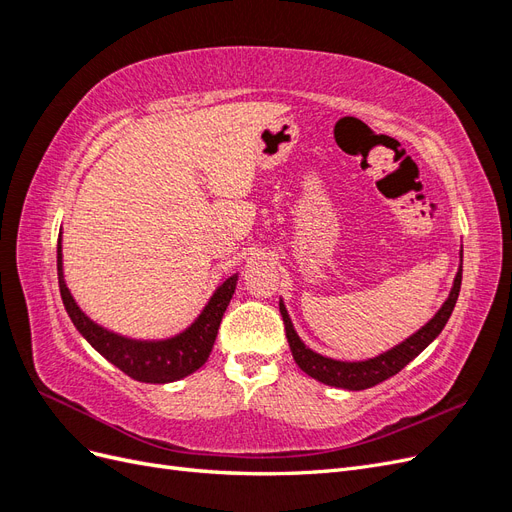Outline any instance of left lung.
<instances>
[{
	"label": "left lung",
	"instance_id": "obj_1",
	"mask_svg": "<svg viewBox=\"0 0 512 512\" xmlns=\"http://www.w3.org/2000/svg\"><path fill=\"white\" fill-rule=\"evenodd\" d=\"M461 271H463V250L459 254V269L455 275V282L451 292H448V299L442 303V307L436 312L425 327L406 337L404 342L393 346L391 350L380 352L378 356H371V359L365 361H339L331 359V356H324L314 352L309 346L303 344V339L299 333L294 331V324L288 316V309L284 301L280 299V314L284 318V327H286V337H288V346L292 350L294 363H297L307 376H312L314 380L335 386V389H348V391H363L371 389L386 378H391L399 374L412 359H416L433 339H436L442 329L446 327L448 318H451L459 290H461Z\"/></svg>",
	"mask_w": 512,
	"mask_h": 512
}]
</instances>
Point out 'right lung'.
I'll return each instance as SVG.
<instances>
[{
    "mask_svg": "<svg viewBox=\"0 0 512 512\" xmlns=\"http://www.w3.org/2000/svg\"><path fill=\"white\" fill-rule=\"evenodd\" d=\"M57 280L66 312L76 331L87 339V344L91 348L98 350L108 363H113L117 369L123 371V374H128L138 382L166 384L194 374V371L203 367L209 359L215 337H218L222 316L232 299V294H235L239 273H232L224 282L218 284L207 305L203 307V312L194 318L190 327H185L181 333L164 339H136L121 335L102 327V324L91 320L83 312L66 284L61 235L57 241Z\"/></svg>",
    "mask_w": 512,
    "mask_h": 512,
    "instance_id": "obj_1",
    "label": "right lung"
}]
</instances>
